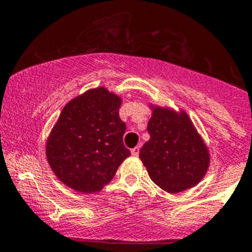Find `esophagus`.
<instances>
[{
	"label": "esophagus",
	"mask_w": 252,
	"mask_h": 252,
	"mask_svg": "<svg viewBox=\"0 0 252 252\" xmlns=\"http://www.w3.org/2000/svg\"><path fill=\"white\" fill-rule=\"evenodd\" d=\"M139 150H140V147H135L131 149V155H134V157H138L139 155Z\"/></svg>",
	"instance_id": "1"
}]
</instances>
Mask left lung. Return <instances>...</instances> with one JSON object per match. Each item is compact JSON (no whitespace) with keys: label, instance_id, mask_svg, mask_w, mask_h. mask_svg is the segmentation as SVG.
<instances>
[{"label":"left lung","instance_id":"left-lung-1","mask_svg":"<svg viewBox=\"0 0 252 252\" xmlns=\"http://www.w3.org/2000/svg\"><path fill=\"white\" fill-rule=\"evenodd\" d=\"M150 108V139L139 153L150 179L170 194L195 187L210 164V153L203 138L184 110L175 112L153 104Z\"/></svg>","mask_w":252,"mask_h":252}]
</instances>
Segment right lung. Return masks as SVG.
I'll list each match as a JSON object with an SVG mask.
<instances>
[{
  "mask_svg": "<svg viewBox=\"0 0 252 252\" xmlns=\"http://www.w3.org/2000/svg\"><path fill=\"white\" fill-rule=\"evenodd\" d=\"M122 98L104 87L89 89L64 105L46 143L55 175L76 191L93 194L110 183L130 155L123 144Z\"/></svg>",
  "mask_w": 252,
  "mask_h": 252,
  "instance_id": "add662e5",
  "label": "right lung"
}]
</instances>
